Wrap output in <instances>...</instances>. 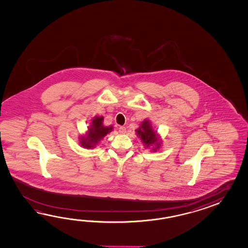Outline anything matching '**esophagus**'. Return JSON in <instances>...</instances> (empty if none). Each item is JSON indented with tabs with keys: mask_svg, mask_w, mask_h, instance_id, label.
Instances as JSON below:
<instances>
[{
	"mask_svg": "<svg viewBox=\"0 0 248 248\" xmlns=\"http://www.w3.org/2000/svg\"><path fill=\"white\" fill-rule=\"evenodd\" d=\"M119 132L123 135V134H125L126 133V127L125 126H121L120 128H119Z\"/></svg>",
	"mask_w": 248,
	"mask_h": 248,
	"instance_id": "1",
	"label": "esophagus"
}]
</instances>
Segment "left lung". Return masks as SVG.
<instances>
[{
  "mask_svg": "<svg viewBox=\"0 0 248 248\" xmlns=\"http://www.w3.org/2000/svg\"><path fill=\"white\" fill-rule=\"evenodd\" d=\"M137 137L140 138L144 147L152 149L151 151L157 152L161 146V138L158 132L153 129L152 122L149 120H144L141 122L140 126L136 129Z\"/></svg>",
  "mask_w": 248,
  "mask_h": 248,
  "instance_id": "1",
  "label": "left lung"
}]
</instances>
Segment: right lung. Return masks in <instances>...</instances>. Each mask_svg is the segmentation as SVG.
<instances>
[{"label":"right lung","instance_id":"right-lung-1","mask_svg":"<svg viewBox=\"0 0 248 248\" xmlns=\"http://www.w3.org/2000/svg\"><path fill=\"white\" fill-rule=\"evenodd\" d=\"M104 117L95 116L91 119L90 125L88 127V131L83 136L79 137V144L86 149L95 148L101 140L106 137L107 134L113 130V126H104Z\"/></svg>","mask_w":248,"mask_h":248}]
</instances>
